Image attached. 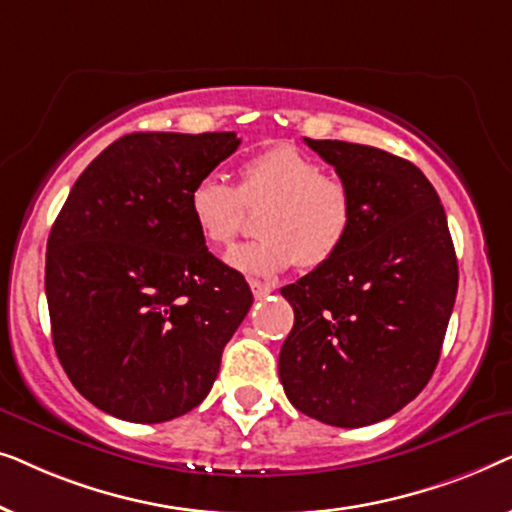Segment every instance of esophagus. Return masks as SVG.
<instances>
[{"instance_id":"34e87169","label":"esophagus","mask_w":512,"mask_h":512,"mask_svg":"<svg viewBox=\"0 0 512 512\" xmlns=\"http://www.w3.org/2000/svg\"><path fill=\"white\" fill-rule=\"evenodd\" d=\"M251 291H254V298H265V296H270L272 291H275V286L272 284H268V282H258V279H251Z\"/></svg>"}]
</instances>
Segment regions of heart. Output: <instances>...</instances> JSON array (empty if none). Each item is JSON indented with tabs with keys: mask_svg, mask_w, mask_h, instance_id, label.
<instances>
[{
	"mask_svg": "<svg viewBox=\"0 0 512 512\" xmlns=\"http://www.w3.org/2000/svg\"><path fill=\"white\" fill-rule=\"evenodd\" d=\"M242 200L258 205V240L228 254L230 268L272 277L293 268H319L345 247L354 226V195L345 181L326 174L310 153L275 144L240 167V186L219 174H202L188 191V214L209 247H228L242 230Z\"/></svg>",
	"mask_w": 512,
	"mask_h": 512,
	"instance_id": "1",
	"label": "heart"
}]
</instances>
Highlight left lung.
<instances>
[{"mask_svg":"<svg viewBox=\"0 0 512 512\" xmlns=\"http://www.w3.org/2000/svg\"><path fill=\"white\" fill-rule=\"evenodd\" d=\"M352 188L354 226L326 265L282 289L293 328L279 380L303 415L356 429L405 408L431 380L457 298L445 209L410 160L305 139Z\"/></svg>","mask_w":512,"mask_h":512,"instance_id":"8db88e82","label":"left lung"}]
</instances>
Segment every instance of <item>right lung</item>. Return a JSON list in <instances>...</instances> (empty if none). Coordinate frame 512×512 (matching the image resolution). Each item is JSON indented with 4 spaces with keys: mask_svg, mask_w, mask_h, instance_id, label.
<instances>
[{
    "mask_svg": "<svg viewBox=\"0 0 512 512\" xmlns=\"http://www.w3.org/2000/svg\"><path fill=\"white\" fill-rule=\"evenodd\" d=\"M235 132H132L69 191L46 244L55 354L81 396L158 424L205 401L254 296L207 251L188 191L237 151Z\"/></svg>",
    "mask_w": 512,
    "mask_h": 512,
    "instance_id": "obj_1",
    "label": "right lung"
}]
</instances>
